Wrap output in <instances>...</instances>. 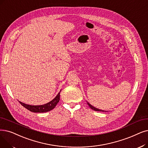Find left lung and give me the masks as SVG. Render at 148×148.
Here are the masks:
<instances>
[{
	"mask_svg": "<svg viewBox=\"0 0 148 148\" xmlns=\"http://www.w3.org/2000/svg\"><path fill=\"white\" fill-rule=\"evenodd\" d=\"M88 105H89V106L91 108L92 110H94V111H101V112H106V111H103V110H99V109H97V108H95V107H94V106H92L91 105H90L89 103H88Z\"/></svg>",
	"mask_w": 148,
	"mask_h": 148,
	"instance_id": "8db88e82",
	"label": "left lung"
}]
</instances>
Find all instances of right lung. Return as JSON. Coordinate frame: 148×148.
I'll return each mask as SVG.
<instances>
[{
  "label": "right lung",
  "mask_w": 148,
  "mask_h": 148,
  "mask_svg": "<svg viewBox=\"0 0 148 148\" xmlns=\"http://www.w3.org/2000/svg\"><path fill=\"white\" fill-rule=\"evenodd\" d=\"M60 93L57 95L56 97L52 100L49 101L47 104H45L43 105H39V106H33V105H29L25 104L23 103H22L21 101H19V103L27 110L29 111L33 112H48L51 110H52L54 109L57 104L58 103V102L60 100Z\"/></svg>",
  "instance_id": "1"
}]
</instances>
